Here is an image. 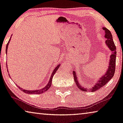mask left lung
Here are the masks:
<instances>
[{
  "label": "left lung",
  "instance_id": "obj_1",
  "mask_svg": "<svg viewBox=\"0 0 123 123\" xmlns=\"http://www.w3.org/2000/svg\"><path fill=\"white\" fill-rule=\"evenodd\" d=\"M104 31H105V37L106 38V40L105 43L107 46L110 49V50L111 51V54L110 56V61H109V65L108 68H107V71L104 75H103L101 77L97 83H95V84L93 85V86L90 87L89 89L84 87V86H81L80 84L79 83L78 81L77 80V74H76L75 71H73V74L74 76V79L75 83L77 85V87L79 89L83 91H91V92H94V91L97 90L101 88L106 84L113 77L114 72H115V68H116V47L115 46L113 40L112 35L111 33L108 29L103 27L102 28Z\"/></svg>",
  "mask_w": 123,
  "mask_h": 123
}]
</instances>
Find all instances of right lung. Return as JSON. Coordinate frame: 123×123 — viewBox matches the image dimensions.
I'll return each mask as SVG.
<instances>
[{
    "label": "right lung",
    "instance_id": "1",
    "mask_svg": "<svg viewBox=\"0 0 123 123\" xmlns=\"http://www.w3.org/2000/svg\"><path fill=\"white\" fill-rule=\"evenodd\" d=\"M11 37H10V39L9 40L8 43H7V44L6 45V53L7 54V47H8V45H9V44L10 43V41L11 40ZM60 64L59 65H58L56 67H55V68L54 69L53 72H52V74H51V77H50V78L49 80V83L47 84V85H46L45 86L44 88L43 89H38V90H25L22 88H20L19 86V88L21 90H22L23 92H24L26 93H28V94H40V93H42L44 92H45L46 91H47L50 88V86H51V83H52V78H53V76L54 75L55 73H56V72L57 71V69H58V68L60 67ZM7 72H8V69H7ZM10 75V74L9 73V75ZM9 77H10V75H9Z\"/></svg>",
    "mask_w": 123,
    "mask_h": 123
}]
</instances>
